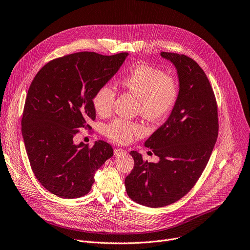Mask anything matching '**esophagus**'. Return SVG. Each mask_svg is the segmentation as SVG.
<instances>
[{
    "label": "esophagus",
    "instance_id": "34e87169",
    "mask_svg": "<svg viewBox=\"0 0 250 250\" xmlns=\"http://www.w3.org/2000/svg\"><path fill=\"white\" fill-rule=\"evenodd\" d=\"M126 151L125 150V149H123V148H115L113 149V153H115V155H117V156H119V155H123V154H125Z\"/></svg>",
    "mask_w": 250,
    "mask_h": 250
}]
</instances>
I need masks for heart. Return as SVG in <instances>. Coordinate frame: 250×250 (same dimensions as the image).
<instances>
[{
    "instance_id": "heart-1",
    "label": "heart",
    "mask_w": 250,
    "mask_h": 250,
    "mask_svg": "<svg viewBox=\"0 0 250 250\" xmlns=\"http://www.w3.org/2000/svg\"><path fill=\"white\" fill-rule=\"evenodd\" d=\"M120 84L126 92L139 100L142 116L150 122L165 120L172 110L178 98V83L157 67L135 64L131 71L120 80ZM116 92L107 84L98 88L93 97V105L101 117H106L112 110ZM144 132L142 125L123 119H117L104 127V133L111 141L125 144L134 135Z\"/></svg>"
}]
</instances>
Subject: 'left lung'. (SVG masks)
<instances>
[{
  "instance_id": "1",
  "label": "left lung",
  "mask_w": 250,
  "mask_h": 250,
  "mask_svg": "<svg viewBox=\"0 0 250 250\" xmlns=\"http://www.w3.org/2000/svg\"><path fill=\"white\" fill-rule=\"evenodd\" d=\"M161 56L174 65L179 89L168 119L145 143L160 162H145L141 153L130 151L134 167L125 180L129 198L148 208L169 206L193 188L218 135L216 101L206 73L186 55Z\"/></svg>"
}]
</instances>
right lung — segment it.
Wrapping results in <instances>:
<instances>
[{
  "label": "right lung",
  "mask_w": 250,
  "mask_h": 250,
  "mask_svg": "<svg viewBox=\"0 0 250 250\" xmlns=\"http://www.w3.org/2000/svg\"><path fill=\"white\" fill-rule=\"evenodd\" d=\"M128 56L81 52L55 59L34 78L25 102L21 134L35 176L62 198L85 195L96 171L112 156L110 145H76L80 127L96 120L93 97Z\"/></svg>",
  "instance_id": "1"
}]
</instances>
